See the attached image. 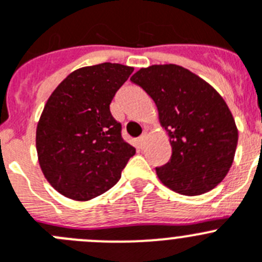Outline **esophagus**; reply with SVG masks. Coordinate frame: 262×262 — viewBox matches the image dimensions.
Segmentation results:
<instances>
[{"instance_id": "obj_1", "label": "esophagus", "mask_w": 262, "mask_h": 262, "mask_svg": "<svg viewBox=\"0 0 262 262\" xmlns=\"http://www.w3.org/2000/svg\"><path fill=\"white\" fill-rule=\"evenodd\" d=\"M145 138H147V134H143L140 138H138V144H139V147H140V148H143L144 143H145Z\"/></svg>"}]
</instances>
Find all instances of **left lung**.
I'll list each match as a JSON object with an SVG mask.
<instances>
[{
	"label": "left lung",
	"instance_id": "left-lung-1",
	"mask_svg": "<svg viewBox=\"0 0 262 262\" xmlns=\"http://www.w3.org/2000/svg\"><path fill=\"white\" fill-rule=\"evenodd\" d=\"M156 102L170 138L171 157L158 178L181 195L214 188L234 161L237 128L229 106L210 85L177 64H153L131 76Z\"/></svg>",
	"mask_w": 262,
	"mask_h": 262
}]
</instances>
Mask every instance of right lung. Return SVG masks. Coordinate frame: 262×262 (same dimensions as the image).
<instances>
[{
	"label": "right lung",
	"instance_id": "obj_1",
	"mask_svg": "<svg viewBox=\"0 0 262 262\" xmlns=\"http://www.w3.org/2000/svg\"><path fill=\"white\" fill-rule=\"evenodd\" d=\"M133 71L110 62L81 67L48 98L36 149L45 178L61 195L78 201L102 195L135 155L110 113L113 97Z\"/></svg>",
	"mask_w": 262,
	"mask_h": 262
}]
</instances>
